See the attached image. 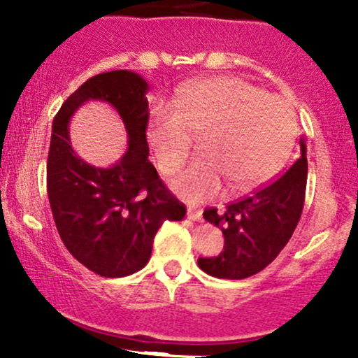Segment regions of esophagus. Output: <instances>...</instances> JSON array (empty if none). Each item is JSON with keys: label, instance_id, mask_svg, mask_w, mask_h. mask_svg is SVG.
Here are the masks:
<instances>
[{"label": "esophagus", "instance_id": "1", "mask_svg": "<svg viewBox=\"0 0 358 358\" xmlns=\"http://www.w3.org/2000/svg\"><path fill=\"white\" fill-rule=\"evenodd\" d=\"M187 218L192 220V222H199L203 218V210H198V208H189L187 210Z\"/></svg>", "mask_w": 358, "mask_h": 358}]
</instances>
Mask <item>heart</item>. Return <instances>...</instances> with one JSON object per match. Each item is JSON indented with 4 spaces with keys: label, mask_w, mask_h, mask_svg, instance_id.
<instances>
[{
    "label": "heart",
    "mask_w": 358,
    "mask_h": 358,
    "mask_svg": "<svg viewBox=\"0 0 358 358\" xmlns=\"http://www.w3.org/2000/svg\"><path fill=\"white\" fill-rule=\"evenodd\" d=\"M203 159L184 169L171 187L187 203L218 196L224 179L233 191H250L274 178L296 138L291 104L238 78H220L184 91L176 106L159 104L148 142L159 171L171 176L203 138Z\"/></svg>",
    "instance_id": "obj_1"
}]
</instances>
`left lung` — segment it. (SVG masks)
Instances as JSON below:
<instances>
[{"label":"left lung","instance_id":"obj_1","mask_svg":"<svg viewBox=\"0 0 358 358\" xmlns=\"http://www.w3.org/2000/svg\"><path fill=\"white\" fill-rule=\"evenodd\" d=\"M306 179V143L301 138V157L284 174L254 194L228 204L223 213L216 208L204 211L206 222L222 228L224 247L216 257H199L201 271L220 279H245L264 271L298 227Z\"/></svg>","mask_w":358,"mask_h":358}]
</instances>
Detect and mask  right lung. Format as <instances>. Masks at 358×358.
<instances>
[{
	"label": "right lung",
	"mask_w": 358,
	"mask_h": 358,
	"mask_svg": "<svg viewBox=\"0 0 358 358\" xmlns=\"http://www.w3.org/2000/svg\"><path fill=\"white\" fill-rule=\"evenodd\" d=\"M147 91L136 72H103L72 92L52 123L47 192L55 227L71 255L103 277L145 267L162 223L186 216L148 160ZM86 101L111 103L126 123L129 148L111 168L84 163L70 145L66 127Z\"/></svg>",
	"instance_id": "add662e5"
}]
</instances>
